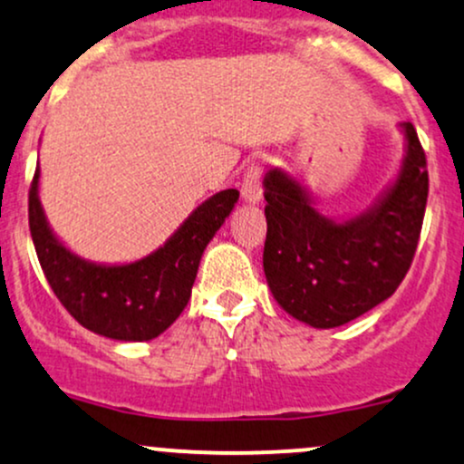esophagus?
<instances>
[{"label":"esophagus","instance_id":"esophagus-1","mask_svg":"<svg viewBox=\"0 0 464 464\" xmlns=\"http://www.w3.org/2000/svg\"><path fill=\"white\" fill-rule=\"evenodd\" d=\"M262 172H264L262 161H253L248 165L246 174H244V183H242V198L246 202L262 200V194H264Z\"/></svg>","mask_w":464,"mask_h":464}]
</instances>
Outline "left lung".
Returning a JSON list of instances; mask_svg holds the SVG:
<instances>
[{"instance_id":"left-lung-1","label":"left lung","mask_w":464,"mask_h":464,"mask_svg":"<svg viewBox=\"0 0 464 464\" xmlns=\"http://www.w3.org/2000/svg\"><path fill=\"white\" fill-rule=\"evenodd\" d=\"M408 154L392 189L369 214L332 222L281 169L264 179V273L287 314L318 329L340 327L386 301L410 270L428 202V161L403 121Z\"/></svg>"}]
</instances>
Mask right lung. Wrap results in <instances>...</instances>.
<instances>
[{
	"mask_svg": "<svg viewBox=\"0 0 464 464\" xmlns=\"http://www.w3.org/2000/svg\"><path fill=\"white\" fill-rule=\"evenodd\" d=\"M39 168L28 194L32 242L56 299L89 332L113 340H152L188 305L209 239L239 198L237 189L211 196L161 248L126 266H95L63 246L47 227L39 202Z\"/></svg>",
	"mask_w": 464,
	"mask_h": 464,
	"instance_id": "add662e5",
	"label": "right lung"
}]
</instances>
